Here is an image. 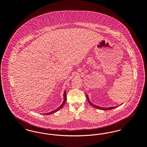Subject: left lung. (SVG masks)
I'll return each mask as SVG.
<instances>
[{"mask_svg": "<svg viewBox=\"0 0 147 147\" xmlns=\"http://www.w3.org/2000/svg\"><path fill=\"white\" fill-rule=\"evenodd\" d=\"M86 96H87V98H88V102H89V104L91 105V106H92L93 107H95V108H96V109H100V110H111V109H114V108H116V107H104V108H103V107H99V106H96V105H94V104H92V103H91V102L90 101V100H89V98H88V95L87 94H86Z\"/></svg>", "mask_w": 147, "mask_h": 147, "instance_id": "8db88e82", "label": "left lung"}]
</instances>
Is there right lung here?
<instances>
[{
    "label": "right lung",
    "instance_id": "1",
    "mask_svg": "<svg viewBox=\"0 0 147 147\" xmlns=\"http://www.w3.org/2000/svg\"><path fill=\"white\" fill-rule=\"evenodd\" d=\"M63 96H64V101H63V103L62 104V105H61L58 109H57L55 110H54V111H52V112L45 113V115H50V114H52V113H55V112H57V111H58V110H59L61 108H62L63 105H64V104H65V101H66V100H67V95H66V91H65V90L64 91V94H63ZM43 115H44V114H43Z\"/></svg>",
    "mask_w": 147,
    "mask_h": 147
}]
</instances>
